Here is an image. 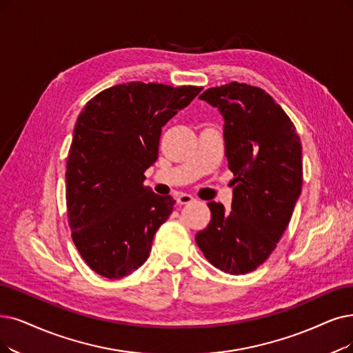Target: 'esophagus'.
<instances>
[{"instance_id":"1","label":"esophagus","mask_w":353,"mask_h":353,"mask_svg":"<svg viewBox=\"0 0 353 353\" xmlns=\"http://www.w3.org/2000/svg\"><path fill=\"white\" fill-rule=\"evenodd\" d=\"M192 201H195V200H194V196L190 195V194H181V195L176 196V203H178L179 205L190 204V203H192Z\"/></svg>"}]
</instances>
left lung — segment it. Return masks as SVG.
<instances>
[{"label": "left lung", "instance_id": "left-lung-1", "mask_svg": "<svg viewBox=\"0 0 353 353\" xmlns=\"http://www.w3.org/2000/svg\"><path fill=\"white\" fill-rule=\"evenodd\" d=\"M200 100L224 119V148L232 210L210 201L211 220L195 234L207 261L232 275L252 272L270 258L301 194V142L274 98L258 87L230 82L208 88Z\"/></svg>", "mask_w": 353, "mask_h": 353}]
</instances>
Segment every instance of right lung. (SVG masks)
I'll return each instance as SVG.
<instances>
[{
    "label": "right lung",
    "instance_id": "obj_1",
    "mask_svg": "<svg viewBox=\"0 0 353 353\" xmlns=\"http://www.w3.org/2000/svg\"><path fill=\"white\" fill-rule=\"evenodd\" d=\"M201 87L128 82L107 88L78 116L66 161L72 241L98 275L119 279L142 266L175 200L143 185L163 125Z\"/></svg>",
    "mask_w": 353,
    "mask_h": 353
}]
</instances>
